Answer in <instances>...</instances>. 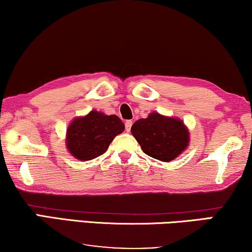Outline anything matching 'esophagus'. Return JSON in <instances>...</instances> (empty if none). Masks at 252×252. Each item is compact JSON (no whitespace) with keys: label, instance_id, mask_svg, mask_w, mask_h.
I'll list each match as a JSON object with an SVG mask.
<instances>
[{"label":"esophagus","instance_id":"34e87169","mask_svg":"<svg viewBox=\"0 0 252 252\" xmlns=\"http://www.w3.org/2000/svg\"><path fill=\"white\" fill-rule=\"evenodd\" d=\"M132 125H133L132 120H126V123H125V128H126L127 132H129L130 128H132Z\"/></svg>","mask_w":252,"mask_h":252}]
</instances>
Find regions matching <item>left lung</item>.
Segmentation results:
<instances>
[{"instance_id":"8db88e82","label":"left lung","mask_w":252,"mask_h":252,"mask_svg":"<svg viewBox=\"0 0 252 252\" xmlns=\"http://www.w3.org/2000/svg\"><path fill=\"white\" fill-rule=\"evenodd\" d=\"M130 132L144 154L166 163L180 156L190 141L189 129L181 119L158 112L136 120Z\"/></svg>"}]
</instances>
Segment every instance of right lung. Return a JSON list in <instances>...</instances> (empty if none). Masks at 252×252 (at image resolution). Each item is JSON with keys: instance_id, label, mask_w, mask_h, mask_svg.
Listing matches in <instances>:
<instances>
[{"instance_id": "right-lung-1", "label": "right lung", "mask_w": 252, "mask_h": 252, "mask_svg": "<svg viewBox=\"0 0 252 252\" xmlns=\"http://www.w3.org/2000/svg\"><path fill=\"white\" fill-rule=\"evenodd\" d=\"M125 125L118 116L92 110L86 116L75 117L66 129L65 144L77 159L92 160L108 150L110 143L124 132Z\"/></svg>"}]
</instances>
